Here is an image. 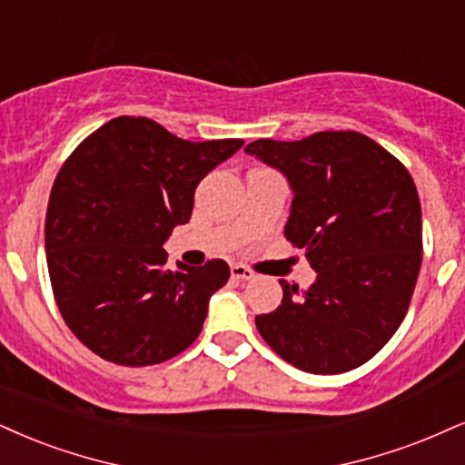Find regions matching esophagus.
<instances>
[{
	"instance_id": "34e87169",
	"label": "esophagus",
	"mask_w": 465,
	"mask_h": 465,
	"mask_svg": "<svg viewBox=\"0 0 465 465\" xmlns=\"http://www.w3.org/2000/svg\"><path fill=\"white\" fill-rule=\"evenodd\" d=\"M231 273H232L234 280H242V282H243V280L254 278V272H252V269L245 267V265H232Z\"/></svg>"
}]
</instances>
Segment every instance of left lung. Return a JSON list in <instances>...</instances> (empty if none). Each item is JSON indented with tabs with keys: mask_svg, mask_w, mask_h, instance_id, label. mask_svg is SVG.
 <instances>
[{
	"mask_svg": "<svg viewBox=\"0 0 465 465\" xmlns=\"http://www.w3.org/2000/svg\"><path fill=\"white\" fill-rule=\"evenodd\" d=\"M245 153L289 179L293 204L284 234L317 272L306 291L280 280L282 303L259 314L256 328L295 369H358L399 330L414 293L422 262L414 179L358 131L256 140Z\"/></svg>",
	"mask_w": 465,
	"mask_h": 465,
	"instance_id": "1",
	"label": "left lung"
}]
</instances>
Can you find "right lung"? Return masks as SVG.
<instances>
[{
	"instance_id": "1",
	"label": "right lung",
	"mask_w": 465,
	"mask_h": 465,
	"mask_svg": "<svg viewBox=\"0 0 465 465\" xmlns=\"http://www.w3.org/2000/svg\"><path fill=\"white\" fill-rule=\"evenodd\" d=\"M242 146L118 116L71 153L51 187L45 250L62 319L90 351L151 366L196 341L231 269L213 259L172 272L162 245L192 217L198 183Z\"/></svg>"
}]
</instances>
